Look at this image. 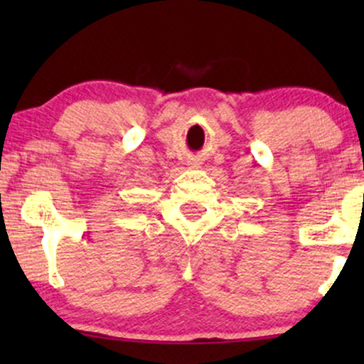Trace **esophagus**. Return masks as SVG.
I'll return each instance as SVG.
<instances>
[{"instance_id":"obj_1","label":"esophagus","mask_w":364,"mask_h":364,"mask_svg":"<svg viewBox=\"0 0 364 364\" xmlns=\"http://www.w3.org/2000/svg\"><path fill=\"white\" fill-rule=\"evenodd\" d=\"M191 164H193V162H191Z\"/></svg>"}]
</instances>
